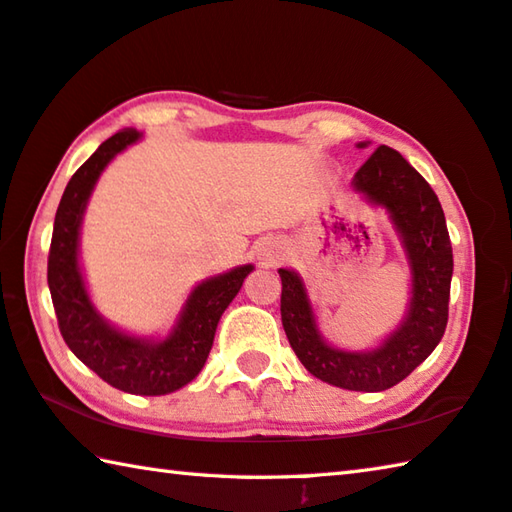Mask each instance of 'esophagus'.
<instances>
[{"instance_id": "esophagus-1", "label": "esophagus", "mask_w": 512, "mask_h": 512, "mask_svg": "<svg viewBox=\"0 0 512 512\" xmlns=\"http://www.w3.org/2000/svg\"><path fill=\"white\" fill-rule=\"evenodd\" d=\"M277 250H280V246H277V244H266L262 248V253H259V255H262L259 259H262L264 264H273L275 257H277Z\"/></svg>"}]
</instances>
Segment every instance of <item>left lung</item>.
Instances as JSON below:
<instances>
[{"label": "left lung", "instance_id": "1", "mask_svg": "<svg viewBox=\"0 0 512 512\" xmlns=\"http://www.w3.org/2000/svg\"><path fill=\"white\" fill-rule=\"evenodd\" d=\"M352 187L368 203L384 207L400 232L413 275L409 314L377 350L332 348L318 334L305 284L289 268L277 271L282 277L280 311L291 348L311 375L348 391L377 393L409 377L443 339L454 255L436 192L391 146H377L354 173Z\"/></svg>", "mask_w": 512, "mask_h": 512}]
</instances>
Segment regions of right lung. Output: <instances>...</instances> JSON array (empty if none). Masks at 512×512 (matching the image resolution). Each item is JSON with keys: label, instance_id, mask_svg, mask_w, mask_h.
<instances>
[{"label": "right lung", "instance_id": "add662e5", "mask_svg": "<svg viewBox=\"0 0 512 512\" xmlns=\"http://www.w3.org/2000/svg\"><path fill=\"white\" fill-rule=\"evenodd\" d=\"M140 137L135 128H124L108 137L67 183L56 210L47 282L60 334L85 366L124 393L167 395L189 384L201 372L212 350L219 318L253 266H237L198 284L187 298L173 332L162 341L137 339L119 332L97 314L79 268L83 212L101 171Z\"/></svg>", "mask_w": 512, "mask_h": 512}]
</instances>
